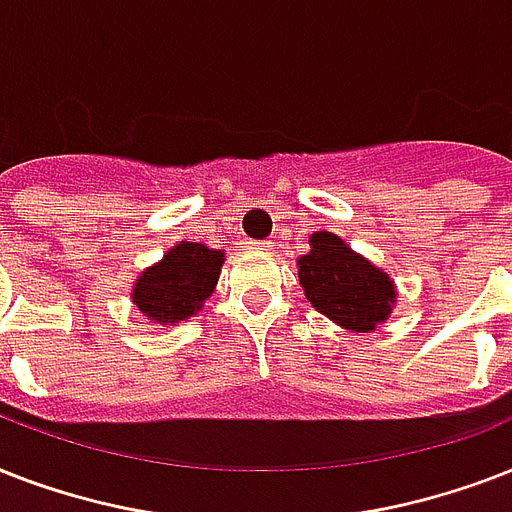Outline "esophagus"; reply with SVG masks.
Wrapping results in <instances>:
<instances>
[{"label":"esophagus","instance_id":"obj_1","mask_svg":"<svg viewBox=\"0 0 512 512\" xmlns=\"http://www.w3.org/2000/svg\"><path fill=\"white\" fill-rule=\"evenodd\" d=\"M247 247L255 249V252H257V249H268V247H271V241H249Z\"/></svg>","mask_w":512,"mask_h":512}]
</instances>
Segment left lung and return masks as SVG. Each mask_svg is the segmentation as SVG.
<instances>
[{"label":"left lung","mask_w":512,"mask_h":512,"mask_svg":"<svg viewBox=\"0 0 512 512\" xmlns=\"http://www.w3.org/2000/svg\"><path fill=\"white\" fill-rule=\"evenodd\" d=\"M311 252L297 260L305 300L337 327L369 335L390 319L398 303L396 281L350 249L332 231L311 233Z\"/></svg>","instance_id":"1"}]
</instances>
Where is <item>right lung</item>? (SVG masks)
<instances>
[{
	"instance_id": "add662e5",
	"label": "right lung",
	"mask_w": 512,
	"mask_h": 512,
	"mask_svg": "<svg viewBox=\"0 0 512 512\" xmlns=\"http://www.w3.org/2000/svg\"><path fill=\"white\" fill-rule=\"evenodd\" d=\"M223 263V249L199 241H177L159 263L143 268L132 281L130 300L135 311L159 327H175L191 319L215 292Z\"/></svg>"
}]
</instances>
